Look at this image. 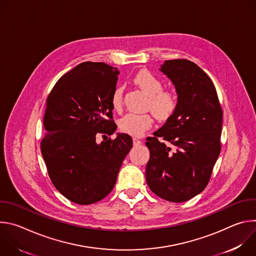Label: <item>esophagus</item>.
I'll return each instance as SVG.
<instances>
[{"label":"esophagus","mask_w":256,"mask_h":256,"mask_svg":"<svg viewBox=\"0 0 256 256\" xmlns=\"http://www.w3.org/2000/svg\"><path fill=\"white\" fill-rule=\"evenodd\" d=\"M132 142H134V146H138V144H142V140H138V138H132Z\"/></svg>","instance_id":"obj_1"}]
</instances>
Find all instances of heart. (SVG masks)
Listing matches in <instances>:
<instances>
[{
	"label": "heart",
	"instance_id": "obj_1",
	"mask_svg": "<svg viewBox=\"0 0 256 256\" xmlns=\"http://www.w3.org/2000/svg\"><path fill=\"white\" fill-rule=\"evenodd\" d=\"M134 82L146 94L149 96L147 107L151 109L154 116L159 120L169 118L177 108L178 99L174 92L162 90L163 83L152 72L140 70L134 78ZM124 90L118 87L112 94V105L116 110L122 106ZM153 124V118L148 114H128L120 120V128L122 132L134 136H140Z\"/></svg>",
	"mask_w": 256,
	"mask_h": 256
}]
</instances>
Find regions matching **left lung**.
<instances>
[{"label":"left lung","mask_w":256,"mask_h":256,"mask_svg":"<svg viewBox=\"0 0 256 256\" xmlns=\"http://www.w3.org/2000/svg\"><path fill=\"white\" fill-rule=\"evenodd\" d=\"M160 70L173 83L178 104L165 124L147 138L146 180L159 198L186 202L208 186L221 152L223 112L206 72L188 60H165ZM171 143L174 149L164 142Z\"/></svg>","instance_id":"obj_1"}]
</instances>
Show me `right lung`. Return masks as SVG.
Masks as SVG:
<instances>
[{
  "label": "right lung",
  "mask_w": 256,
  "mask_h": 256,
  "mask_svg": "<svg viewBox=\"0 0 256 256\" xmlns=\"http://www.w3.org/2000/svg\"><path fill=\"white\" fill-rule=\"evenodd\" d=\"M118 74L105 62H82L56 83L46 100L42 157L54 188L78 204L97 202L114 190L132 148L126 134L107 138L118 128L110 99Z\"/></svg>",
  "instance_id": "right-lung-1"
}]
</instances>
